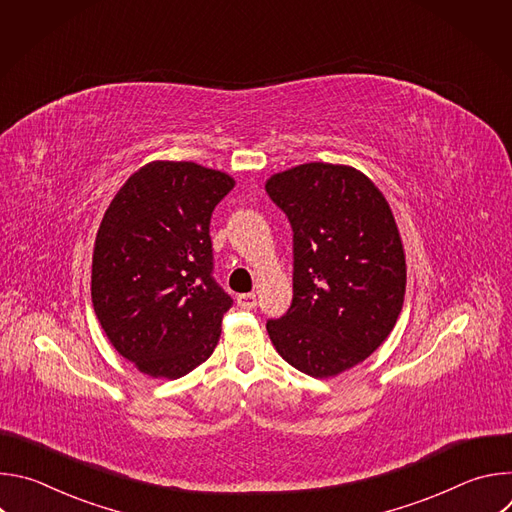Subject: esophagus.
<instances>
[{"label":"esophagus","mask_w":512,"mask_h":512,"mask_svg":"<svg viewBox=\"0 0 512 512\" xmlns=\"http://www.w3.org/2000/svg\"><path fill=\"white\" fill-rule=\"evenodd\" d=\"M237 304H239V308H243V310H253L255 304H257V296H255V294H241V296L237 298Z\"/></svg>","instance_id":"esophagus-1"}]
</instances>
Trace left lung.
<instances>
[{
	"label": "left lung",
	"instance_id": "obj_1",
	"mask_svg": "<svg viewBox=\"0 0 512 512\" xmlns=\"http://www.w3.org/2000/svg\"><path fill=\"white\" fill-rule=\"evenodd\" d=\"M294 229V302L267 322L291 367L336 377L391 334L405 300L407 263L393 210L360 170L310 162L267 178Z\"/></svg>",
	"mask_w": 512,
	"mask_h": 512
}]
</instances>
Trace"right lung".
Masks as SVG:
<instances>
[{"label":"right lung","instance_id":"1","mask_svg":"<svg viewBox=\"0 0 512 512\" xmlns=\"http://www.w3.org/2000/svg\"><path fill=\"white\" fill-rule=\"evenodd\" d=\"M227 172L156 160L119 188L97 231L91 298L113 348L152 379H180L221 338L233 300L212 279L210 216Z\"/></svg>","mask_w":512,"mask_h":512}]
</instances>
